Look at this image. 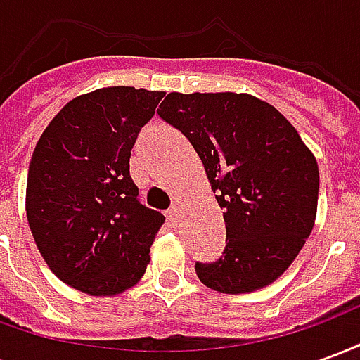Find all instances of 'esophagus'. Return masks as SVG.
Returning a JSON list of instances; mask_svg holds the SVG:
<instances>
[{
  "mask_svg": "<svg viewBox=\"0 0 360 360\" xmlns=\"http://www.w3.org/2000/svg\"><path fill=\"white\" fill-rule=\"evenodd\" d=\"M167 219H169L172 224H175V221L179 219V206H175V204H173L172 208L167 210Z\"/></svg>",
  "mask_w": 360,
  "mask_h": 360,
  "instance_id": "obj_1",
  "label": "esophagus"
}]
</instances>
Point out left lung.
Returning <instances> with one entry per match:
<instances>
[{"label":"left lung","instance_id":"left-lung-1","mask_svg":"<svg viewBox=\"0 0 360 360\" xmlns=\"http://www.w3.org/2000/svg\"><path fill=\"white\" fill-rule=\"evenodd\" d=\"M158 115L193 144L226 221V249L196 262L204 285L250 293L283 274L314 227V154L274 105L235 92H172Z\"/></svg>","mask_w":360,"mask_h":360}]
</instances>
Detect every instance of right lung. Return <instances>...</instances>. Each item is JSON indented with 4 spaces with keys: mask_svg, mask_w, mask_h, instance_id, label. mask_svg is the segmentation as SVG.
<instances>
[{
    "mask_svg": "<svg viewBox=\"0 0 360 360\" xmlns=\"http://www.w3.org/2000/svg\"><path fill=\"white\" fill-rule=\"evenodd\" d=\"M162 98L133 86L77 96L32 152L28 226L46 264L77 291L115 297L146 271L165 218L136 198L129 158Z\"/></svg>",
    "mask_w": 360,
    "mask_h": 360,
    "instance_id": "1",
    "label": "right lung"
}]
</instances>
